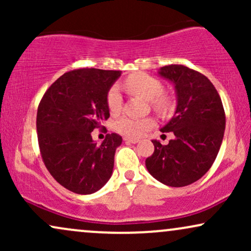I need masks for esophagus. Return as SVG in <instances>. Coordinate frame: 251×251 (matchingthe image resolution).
Masks as SVG:
<instances>
[{"label": "esophagus", "instance_id": "1", "mask_svg": "<svg viewBox=\"0 0 251 251\" xmlns=\"http://www.w3.org/2000/svg\"><path fill=\"white\" fill-rule=\"evenodd\" d=\"M124 140H125L126 143H131V144H137L139 140L135 139V138H128V137H125L124 138Z\"/></svg>", "mask_w": 251, "mask_h": 251}]
</instances>
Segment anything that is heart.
<instances>
[{
	"mask_svg": "<svg viewBox=\"0 0 251 251\" xmlns=\"http://www.w3.org/2000/svg\"><path fill=\"white\" fill-rule=\"evenodd\" d=\"M123 86L129 93L146 99L155 113L166 117L174 109L175 100L170 92L165 91L162 81L148 73H134L124 80ZM106 105L111 114H118L122 111L123 98L118 86H112L106 94ZM154 126L153 118H132L124 116L117 119L113 127L118 133L126 137L138 138Z\"/></svg>",
	"mask_w": 251,
	"mask_h": 251,
	"instance_id": "obj_1",
	"label": "heart"
}]
</instances>
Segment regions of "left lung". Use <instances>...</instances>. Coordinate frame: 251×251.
I'll return each mask as SVG.
<instances>
[{
    "instance_id": "1",
    "label": "left lung",
    "mask_w": 251,
    "mask_h": 251,
    "mask_svg": "<svg viewBox=\"0 0 251 251\" xmlns=\"http://www.w3.org/2000/svg\"><path fill=\"white\" fill-rule=\"evenodd\" d=\"M159 74L175 83L177 108L162 128L172 132L168 145L152 140L154 151L146 169L165 185L180 188L203 177L214 164L226 129V112L217 89L205 75L183 65H169Z\"/></svg>"
}]
</instances>
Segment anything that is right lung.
Wrapping results in <instances>:
<instances>
[{
	"label": "right lung",
	"mask_w": 251,
	"mask_h": 251,
	"mask_svg": "<svg viewBox=\"0 0 251 251\" xmlns=\"http://www.w3.org/2000/svg\"><path fill=\"white\" fill-rule=\"evenodd\" d=\"M119 76L120 71H70L51 83L39 103L36 131L42 160L54 179L72 192L93 194L111 178L122 137L106 134L97 145L91 133L108 119L106 94Z\"/></svg>",
	"instance_id": "1"
}]
</instances>
